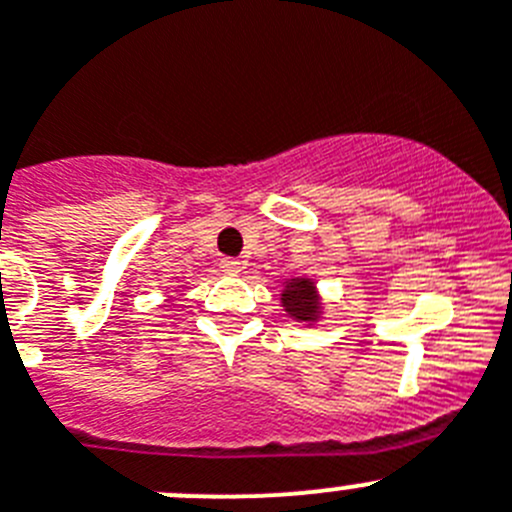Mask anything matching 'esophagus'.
<instances>
[{"label":"esophagus","mask_w":512,"mask_h":512,"mask_svg":"<svg viewBox=\"0 0 512 512\" xmlns=\"http://www.w3.org/2000/svg\"><path fill=\"white\" fill-rule=\"evenodd\" d=\"M219 267H222V272H227V275H237V272H240V260L222 257V260H219Z\"/></svg>","instance_id":"esophagus-1"}]
</instances>
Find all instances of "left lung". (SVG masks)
I'll use <instances>...</instances> for the list:
<instances>
[{
  "label": "left lung",
  "mask_w": 512,
  "mask_h": 512,
  "mask_svg": "<svg viewBox=\"0 0 512 512\" xmlns=\"http://www.w3.org/2000/svg\"><path fill=\"white\" fill-rule=\"evenodd\" d=\"M283 308L285 313H290L298 321H313L315 315L321 313V305H318V295L310 280H290L283 290Z\"/></svg>",
  "instance_id": "left-lung-1"
}]
</instances>
